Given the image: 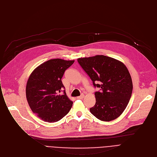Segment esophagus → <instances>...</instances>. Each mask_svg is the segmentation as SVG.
<instances>
[{"label":"esophagus","instance_id":"34e87169","mask_svg":"<svg viewBox=\"0 0 157 157\" xmlns=\"http://www.w3.org/2000/svg\"><path fill=\"white\" fill-rule=\"evenodd\" d=\"M83 97H84V95H83V94H82V95H81L80 96H79V97H77V99H79V100H80V99H82Z\"/></svg>","mask_w":157,"mask_h":157}]
</instances>
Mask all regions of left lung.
Returning a JSON list of instances; mask_svg holds the SVG:
<instances>
[{"instance_id":"8db88e82","label":"left lung","mask_w":157,"mask_h":157,"mask_svg":"<svg viewBox=\"0 0 157 157\" xmlns=\"http://www.w3.org/2000/svg\"><path fill=\"white\" fill-rule=\"evenodd\" d=\"M77 61L94 87L100 88L95 92L96 103L90 109L91 113L103 121L118 117L127 107L132 92V78L126 66L103 55L79 58Z\"/></svg>"}]
</instances>
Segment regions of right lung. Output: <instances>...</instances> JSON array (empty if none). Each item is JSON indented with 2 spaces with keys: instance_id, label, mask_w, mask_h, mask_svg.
<instances>
[{
  "instance_id": "add662e5",
  "label": "right lung",
  "mask_w": 157,
  "mask_h": 157,
  "mask_svg": "<svg viewBox=\"0 0 157 157\" xmlns=\"http://www.w3.org/2000/svg\"><path fill=\"white\" fill-rule=\"evenodd\" d=\"M75 60L60 59L49 60L30 75L26 86V96L32 111L43 121L54 122L64 117L70 111L73 102L67 97L62 78Z\"/></svg>"
}]
</instances>
